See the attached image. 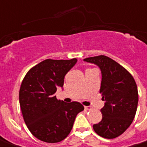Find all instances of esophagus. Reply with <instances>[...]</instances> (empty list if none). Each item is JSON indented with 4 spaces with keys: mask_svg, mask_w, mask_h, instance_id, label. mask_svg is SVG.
I'll return each instance as SVG.
<instances>
[{
    "mask_svg": "<svg viewBox=\"0 0 147 147\" xmlns=\"http://www.w3.org/2000/svg\"><path fill=\"white\" fill-rule=\"evenodd\" d=\"M84 108H85V109H86V110H90V109H92L91 107H90V106H85Z\"/></svg>",
    "mask_w": 147,
    "mask_h": 147,
    "instance_id": "34e87169",
    "label": "esophagus"
}]
</instances>
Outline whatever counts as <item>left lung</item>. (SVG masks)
Masks as SVG:
<instances>
[{
    "mask_svg": "<svg viewBox=\"0 0 147 147\" xmlns=\"http://www.w3.org/2000/svg\"><path fill=\"white\" fill-rule=\"evenodd\" d=\"M83 61L97 65L102 73L100 93L105 105L101 109L102 120L93 128L105 139H114L128 128L136 116L139 102L136 81L124 67L106 56Z\"/></svg>",
    "mask_w": 147,
    "mask_h": 147,
    "instance_id": "left-lung-1",
    "label": "left lung"
}]
</instances>
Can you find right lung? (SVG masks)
Returning <instances> with one entry per match:
<instances>
[{
	"mask_svg": "<svg viewBox=\"0 0 147 147\" xmlns=\"http://www.w3.org/2000/svg\"><path fill=\"white\" fill-rule=\"evenodd\" d=\"M77 59H47L35 65L24 77L20 90V105L25 123L34 137L45 142H61L73 127L84 107L80 102L57 100V88H63L65 75Z\"/></svg>",
	"mask_w": 147,
	"mask_h": 147,
	"instance_id": "obj_1",
	"label": "right lung"
}]
</instances>
